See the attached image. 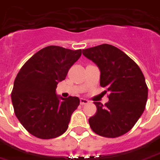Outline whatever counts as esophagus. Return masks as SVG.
Returning <instances> with one entry per match:
<instances>
[{
	"mask_svg": "<svg viewBox=\"0 0 160 160\" xmlns=\"http://www.w3.org/2000/svg\"><path fill=\"white\" fill-rule=\"evenodd\" d=\"M88 102H89V101H88V100H86V99H83V98H81V99H80V104H81L82 106L88 104Z\"/></svg>",
	"mask_w": 160,
	"mask_h": 160,
	"instance_id": "esophagus-1",
	"label": "esophagus"
}]
</instances>
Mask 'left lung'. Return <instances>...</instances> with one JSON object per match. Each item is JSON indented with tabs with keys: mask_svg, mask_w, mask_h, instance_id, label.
I'll use <instances>...</instances> for the list:
<instances>
[{
	"mask_svg": "<svg viewBox=\"0 0 160 160\" xmlns=\"http://www.w3.org/2000/svg\"><path fill=\"white\" fill-rule=\"evenodd\" d=\"M82 54L99 66L100 84L109 92V101L104 106L94 102L97 111L88 119L90 128L104 137L123 136L145 110L148 88L142 70L126 53L109 44L83 49Z\"/></svg>",
	"mask_w": 160,
	"mask_h": 160,
	"instance_id": "left-lung-1",
	"label": "left lung"
}]
</instances>
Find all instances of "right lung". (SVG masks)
Instances as JSON below:
<instances>
[{
    "mask_svg": "<svg viewBox=\"0 0 160 160\" xmlns=\"http://www.w3.org/2000/svg\"><path fill=\"white\" fill-rule=\"evenodd\" d=\"M81 54V49L48 46L21 67L14 80L12 102L17 118L32 136L53 139L66 131L80 100L69 96L60 101L55 89Z\"/></svg>",
    "mask_w": 160,
    "mask_h": 160,
    "instance_id": "obj_1",
    "label": "right lung"
}]
</instances>
